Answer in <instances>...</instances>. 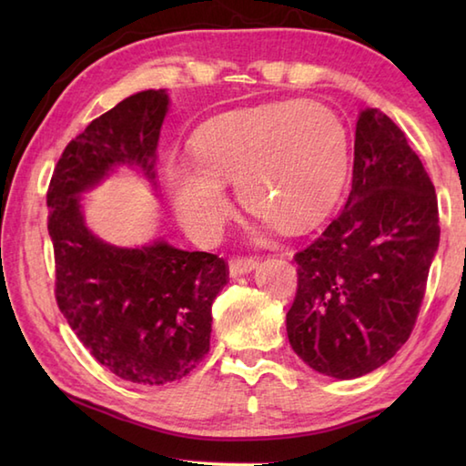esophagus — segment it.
Returning a JSON list of instances; mask_svg holds the SVG:
<instances>
[{
	"mask_svg": "<svg viewBox=\"0 0 466 466\" xmlns=\"http://www.w3.org/2000/svg\"><path fill=\"white\" fill-rule=\"evenodd\" d=\"M256 266H258V260L256 258H234L230 260V264H228V272H230L232 279H236V276L252 272Z\"/></svg>",
	"mask_w": 466,
	"mask_h": 466,
	"instance_id": "34e87169",
	"label": "esophagus"
}]
</instances>
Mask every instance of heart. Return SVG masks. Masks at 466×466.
Returning a JSON list of instances; mask_svg holds the SVG:
<instances>
[{
  "label": "heart",
  "mask_w": 466,
  "mask_h": 466,
  "mask_svg": "<svg viewBox=\"0 0 466 466\" xmlns=\"http://www.w3.org/2000/svg\"><path fill=\"white\" fill-rule=\"evenodd\" d=\"M192 162L170 160L166 182L182 226L214 240L232 212L224 192L284 230L319 224L349 177L350 144L342 117L310 100H286L214 117L192 142Z\"/></svg>",
  "instance_id": "heart-1"
}]
</instances>
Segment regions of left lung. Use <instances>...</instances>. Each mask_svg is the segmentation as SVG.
Returning <instances> with one entry per match:
<instances>
[{"mask_svg":"<svg viewBox=\"0 0 466 466\" xmlns=\"http://www.w3.org/2000/svg\"><path fill=\"white\" fill-rule=\"evenodd\" d=\"M439 238L437 196L420 157L389 116L366 107L356 122L349 200L294 256L292 350L339 380L389 362L417 322Z\"/></svg>","mask_w":466,"mask_h":466,"instance_id":"1","label":"left lung"}]
</instances>
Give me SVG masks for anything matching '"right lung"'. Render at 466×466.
<instances>
[{
  "label": "right lung",
  "instance_id": "add662e5",
  "mask_svg": "<svg viewBox=\"0 0 466 466\" xmlns=\"http://www.w3.org/2000/svg\"><path fill=\"white\" fill-rule=\"evenodd\" d=\"M170 106L166 90L126 97L66 146L47 190L56 300L94 359L124 380L184 379L210 350L212 302L228 264L154 240L114 246L86 224L82 194L116 167L140 170L156 190V150Z\"/></svg>",
  "mask_w": 466,
  "mask_h": 466
}]
</instances>
